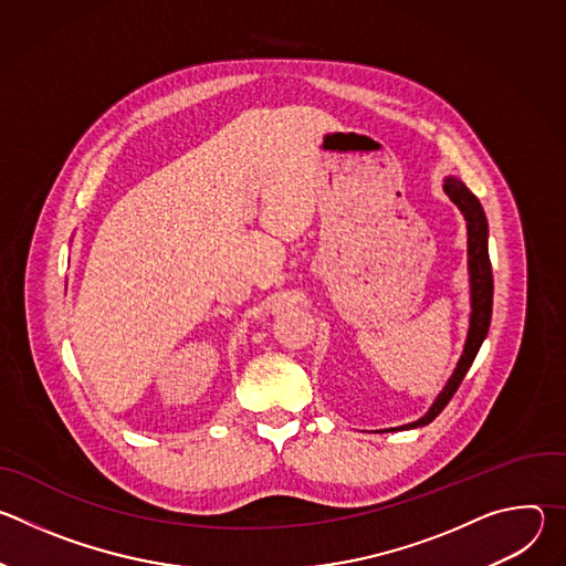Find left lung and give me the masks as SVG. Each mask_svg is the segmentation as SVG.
<instances>
[{
  "instance_id": "8db88e82",
  "label": "left lung",
  "mask_w": 566,
  "mask_h": 566,
  "mask_svg": "<svg viewBox=\"0 0 566 566\" xmlns=\"http://www.w3.org/2000/svg\"><path fill=\"white\" fill-rule=\"evenodd\" d=\"M443 188H446L448 197L461 208V212L468 221V266H470V286H472L470 332H468L463 356H461L452 378L448 380L446 389L434 400V406L430 408V412L423 419H419V421H415L406 428L428 426L441 415V410L448 406L450 398L459 389L465 371L470 369L483 338H486L489 327H491V315H493V269H491V258H489V221H486V214H483V208H481L479 199L459 179H454V177L446 179Z\"/></svg>"
}]
</instances>
